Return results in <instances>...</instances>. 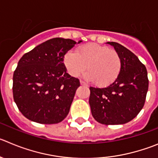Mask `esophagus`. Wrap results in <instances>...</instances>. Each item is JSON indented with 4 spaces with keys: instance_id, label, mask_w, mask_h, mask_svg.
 <instances>
[{
    "instance_id": "1",
    "label": "esophagus",
    "mask_w": 158,
    "mask_h": 158,
    "mask_svg": "<svg viewBox=\"0 0 158 158\" xmlns=\"http://www.w3.org/2000/svg\"><path fill=\"white\" fill-rule=\"evenodd\" d=\"M80 83H81V85H83V86L88 87V85H87V84L85 83V82H84L83 81H80Z\"/></svg>"
}]
</instances>
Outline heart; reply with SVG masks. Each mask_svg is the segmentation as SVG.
<instances>
[{"instance_id": "1", "label": "heart", "mask_w": 158, "mask_h": 158, "mask_svg": "<svg viewBox=\"0 0 158 158\" xmlns=\"http://www.w3.org/2000/svg\"><path fill=\"white\" fill-rule=\"evenodd\" d=\"M63 63L72 77H78L87 68L89 71L85 74V77L100 87L112 84L121 70L119 54L114 49L95 43L80 46L76 52L72 51L66 52Z\"/></svg>"}]
</instances>
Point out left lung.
<instances>
[{"instance_id":"obj_1","label":"left lung","mask_w":158,"mask_h":158,"mask_svg":"<svg viewBox=\"0 0 158 158\" xmlns=\"http://www.w3.org/2000/svg\"><path fill=\"white\" fill-rule=\"evenodd\" d=\"M107 44L114 46L121 57V73L106 88H89V105L93 118L100 124H125L138 115L145 103L149 85L147 70L128 48L117 42Z\"/></svg>"}]
</instances>
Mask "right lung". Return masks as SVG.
Instances as JSON below:
<instances>
[{
    "label": "right lung",
    "mask_w": 158,
    "mask_h": 158,
    "mask_svg": "<svg viewBox=\"0 0 158 158\" xmlns=\"http://www.w3.org/2000/svg\"><path fill=\"white\" fill-rule=\"evenodd\" d=\"M76 43L71 39H50L19 59L13 74V98L27 119L57 124L69 114L80 81L66 73L63 58Z\"/></svg>",
    "instance_id": "right-lung-1"
}]
</instances>
